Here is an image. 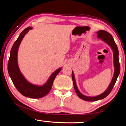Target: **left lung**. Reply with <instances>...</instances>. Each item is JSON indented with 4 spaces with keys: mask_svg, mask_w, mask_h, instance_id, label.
<instances>
[{
    "mask_svg": "<svg viewBox=\"0 0 126 126\" xmlns=\"http://www.w3.org/2000/svg\"><path fill=\"white\" fill-rule=\"evenodd\" d=\"M97 33L98 38H99L101 40L105 42L107 44H108L109 46L111 47L112 49L113 52V56H114V74L113 76L111 81L110 84L109 85V87L103 93L101 94L98 95L97 96H87L84 95L81 92H79L77 88L76 85V82L75 79V77L73 72L72 71V80L73 82V85L74 87V90L76 94H77L78 96L81 99L84 100L86 101H95L98 100H100L103 99L106 97L111 92L113 87L114 86L115 83L116 79H117L118 77L119 76L120 73V70H121V67H120V63L119 62V51L116 45L114 39H113L112 36L110 33L109 32L103 30H100L99 31L96 32Z\"/></svg>",
    "mask_w": 126,
    "mask_h": 126,
    "instance_id": "1",
    "label": "left lung"
}]
</instances>
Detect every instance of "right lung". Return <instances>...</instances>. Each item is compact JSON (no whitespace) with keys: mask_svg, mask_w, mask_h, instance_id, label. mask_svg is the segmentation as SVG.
Listing matches in <instances>:
<instances>
[{"mask_svg":"<svg viewBox=\"0 0 126 126\" xmlns=\"http://www.w3.org/2000/svg\"><path fill=\"white\" fill-rule=\"evenodd\" d=\"M32 29L29 27L21 32L12 46L8 63V72L15 86L24 96L31 98H40L49 93L56 76L61 71V67L53 73L44 85H36L29 82L20 70L17 63V52L19 45L24 36Z\"/></svg>","mask_w":126,"mask_h":126,"instance_id":"add662e5","label":"right lung"}]
</instances>
